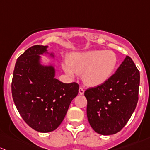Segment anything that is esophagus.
<instances>
[{
	"label": "esophagus",
	"instance_id": "34e87169",
	"mask_svg": "<svg viewBox=\"0 0 150 150\" xmlns=\"http://www.w3.org/2000/svg\"><path fill=\"white\" fill-rule=\"evenodd\" d=\"M79 93L80 95H83V94L84 93V89H83V88L80 87L79 89Z\"/></svg>",
	"mask_w": 150,
	"mask_h": 150
}]
</instances>
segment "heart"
I'll return each mask as SVG.
<instances>
[{
  "label": "heart",
  "mask_w": 150,
  "mask_h": 150,
  "mask_svg": "<svg viewBox=\"0 0 150 150\" xmlns=\"http://www.w3.org/2000/svg\"><path fill=\"white\" fill-rule=\"evenodd\" d=\"M118 63V56L115 52L94 50L74 52L63 68L71 77L76 74H83V80L87 85L98 86L105 83L112 76Z\"/></svg>",
  "instance_id": "b5f03b06"
}]
</instances>
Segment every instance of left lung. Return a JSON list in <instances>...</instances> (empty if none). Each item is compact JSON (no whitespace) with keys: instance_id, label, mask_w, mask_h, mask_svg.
<instances>
[{"instance_id":"8db88e82","label":"left lung","mask_w":150,"mask_h":150,"mask_svg":"<svg viewBox=\"0 0 150 150\" xmlns=\"http://www.w3.org/2000/svg\"><path fill=\"white\" fill-rule=\"evenodd\" d=\"M139 82V71L126 56L105 83L86 89V115L95 132L112 135L124 127L137 106Z\"/></svg>"}]
</instances>
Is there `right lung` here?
Instances as JSON below:
<instances>
[{
    "label": "right lung",
    "mask_w": 150,
    "mask_h": 150,
    "mask_svg": "<svg viewBox=\"0 0 150 150\" xmlns=\"http://www.w3.org/2000/svg\"><path fill=\"white\" fill-rule=\"evenodd\" d=\"M48 46L35 45L20 55L11 83L13 102L24 121L41 133L55 130L62 123L72 100L78 95L77 83L65 84L55 78V68L42 64Z\"/></svg>",
    "instance_id": "obj_1"
}]
</instances>
